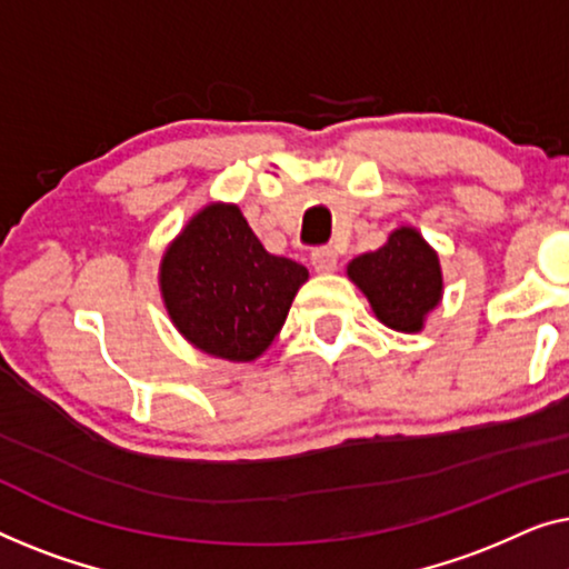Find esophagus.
<instances>
[{
	"mask_svg": "<svg viewBox=\"0 0 569 569\" xmlns=\"http://www.w3.org/2000/svg\"><path fill=\"white\" fill-rule=\"evenodd\" d=\"M311 268L317 270V273H335L338 270V254H335L330 247H322V250H315L311 252Z\"/></svg>",
	"mask_w": 569,
	"mask_h": 569,
	"instance_id": "obj_1",
	"label": "esophagus"
}]
</instances>
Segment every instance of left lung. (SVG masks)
Segmentation results:
<instances>
[{
    "label": "left lung",
    "mask_w": 569,
    "mask_h": 569,
    "mask_svg": "<svg viewBox=\"0 0 569 569\" xmlns=\"http://www.w3.org/2000/svg\"><path fill=\"white\" fill-rule=\"evenodd\" d=\"M348 278L371 303L381 325L397 332H422L443 299L438 252L415 227H399L379 250L348 262Z\"/></svg>",
    "instance_id": "left-lung-1"
}]
</instances>
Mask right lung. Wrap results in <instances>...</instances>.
Wrapping results in <instances>:
<instances>
[{"label": "right lung", "instance_id": "right-lung-1", "mask_svg": "<svg viewBox=\"0 0 569 569\" xmlns=\"http://www.w3.org/2000/svg\"><path fill=\"white\" fill-rule=\"evenodd\" d=\"M307 281V268L270 254L239 206L221 201L190 216L159 262L174 330L201 353L231 363L266 353Z\"/></svg>", "mask_w": 569, "mask_h": 569}]
</instances>
